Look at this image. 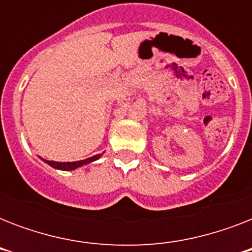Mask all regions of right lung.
Instances as JSON below:
<instances>
[{
  "label": "right lung",
  "instance_id": "obj_1",
  "mask_svg": "<svg viewBox=\"0 0 252 252\" xmlns=\"http://www.w3.org/2000/svg\"><path fill=\"white\" fill-rule=\"evenodd\" d=\"M99 158H100V154H96V156H94V157H90V158H87V159H84V161H77V162H55V161H47V159H43V161H44L45 163H48L49 166H52V167L68 171V170H74V168L87 165V163H90V162L96 161V159H99Z\"/></svg>",
  "mask_w": 252,
  "mask_h": 252
}]
</instances>
